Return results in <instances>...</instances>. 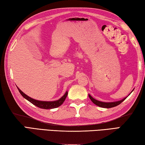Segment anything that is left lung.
I'll return each instance as SVG.
<instances>
[{
	"label": "left lung",
	"mask_w": 145,
	"mask_h": 145,
	"mask_svg": "<svg viewBox=\"0 0 145 145\" xmlns=\"http://www.w3.org/2000/svg\"><path fill=\"white\" fill-rule=\"evenodd\" d=\"M132 91V92H133ZM88 96H89V97L90 99V100L92 101L93 103H94L95 105H97L98 106H99V107L101 108H113V107H115V106H118L121 104V103L123 102V101L127 97H125L123 99H121L120 101H116V102H111V103H105V102H101V101H99L95 99H93L92 96L88 94Z\"/></svg>",
	"instance_id": "obj_1"
}]
</instances>
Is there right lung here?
I'll return each mask as SVG.
<instances>
[{"mask_svg":"<svg viewBox=\"0 0 145 145\" xmlns=\"http://www.w3.org/2000/svg\"><path fill=\"white\" fill-rule=\"evenodd\" d=\"M18 90H19L20 93H21V95L24 97L25 99H26L27 101H29V102L31 103L33 105L37 106L38 108H42V109H45V110H48V109H53L59 107L64 102L65 99L67 97L68 92H66L64 95H63L62 97L57 101H37L31 97H29V96L27 95L25 93H24L18 87Z\"/></svg>","mask_w":145,"mask_h":145,"instance_id":"1","label":"right lung"}]
</instances>
